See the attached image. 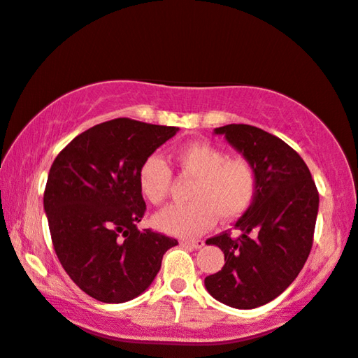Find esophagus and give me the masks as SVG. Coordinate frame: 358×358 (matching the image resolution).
Returning <instances> with one entry per match:
<instances>
[{
	"label": "esophagus",
	"instance_id": "obj_1",
	"mask_svg": "<svg viewBox=\"0 0 358 358\" xmlns=\"http://www.w3.org/2000/svg\"><path fill=\"white\" fill-rule=\"evenodd\" d=\"M180 245L190 247V248H201L205 245V242L203 241H182L180 242Z\"/></svg>",
	"mask_w": 358,
	"mask_h": 358
}]
</instances>
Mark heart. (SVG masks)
Masks as SVG:
<instances>
[{"label":"heart","mask_w":358,"mask_h":358,"mask_svg":"<svg viewBox=\"0 0 358 358\" xmlns=\"http://www.w3.org/2000/svg\"><path fill=\"white\" fill-rule=\"evenodd\" d=\"M180 173L195 178L190 203L171 205L153 217L155 226L174 237H195L213 227L217 220H234L250 208L257 194V171L243 157L226 158L208 142H192L174 155ZM138 189L148 203L162 205L169 195L173 176L168 164L150 157L138 169Z\"/></svg>","instance_id":"b5f03b06"}]
</instances>
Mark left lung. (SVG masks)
<instances>
[{
  "mask_svg": "<svg viewBox=\"0 0 358 358\" xmlns=\"http://www.w3.org/2000/svg\"><path fill=\"white\" fill-rule=\"evenodd\" d=\"M257 171L250 208L229 232L206 241L224 253L221 271L205 278L211 297L232 308L262 307L281 295L310 255L320 196L310 169L286 142L247 124L215 129Z\"/></svg>",
  "mask_w": 358,
  "mask_h": 358,
  "instance_id": "1",
  "label": "left lung"
}]
</instances>
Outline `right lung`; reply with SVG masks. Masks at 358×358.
<instances>
[{"mask_svg":"<svg viewBox=\"0 0 358 358\" xmlns=\"http://www.w3.org/2000/svg\"><path fill=\"white\" fill-rule=\"evenodd\" d=\"M179 127L117 117L77 136L51 164L43 208L69 278L90 297L122 303L153 282L178 241L137 229L145 210L138 169Z\"/></svg>","mask_w":358,"mask_h":358,"instance_id":"add662e5","label":"right lung"}]
</instances>
